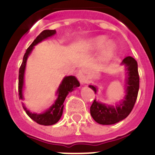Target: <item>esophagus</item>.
<instances>
[{"instance_id": "obj_1", "label": "esophagus", "mask_w": 155, "mask_h": 155, "mask_svg": "<svg viewBox=\"0 0 155 155\" xmlns=\"http://www.w3.org/2000/svg\"><path fill=\"white\" fill-rule=\"evenodd\" d=\"M78 78H79V80L81 83H85L86 81H87V78H86L85 74H84V71L82 70L79 72L78 74Z\"/></svg>"}]
</instances>
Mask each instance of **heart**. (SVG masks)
<instances>
[{
	"mask_svg": "<svg viewBox=\"0 0 155 155\" xmlns=\"http://www.w3.org/2000/svg\"><path fill=\"white\" fill-rule=\"evenodd\" d=\"M106 42V38L104 36H98L89 39L87 42V47L91 50H98L103 46L101 51L100 57L102 61H109L114 57L116 52V46L113 42ZM104 44L105 45H104Z\"/></svg>",
	"mask_w": 155,
	"mask_h": 155,
	"instance_id": "obj_1",
	"label": "heart"
}]
</instances>
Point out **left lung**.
<instances>
[{"label": "left lung", "instance_id": "8db88e82", "mask_svg": "<svg viewBox=\"0 0 155 155\" xmlns=\"http://www.w3.org/2000/svg\"><path fill=\"white\" fill-rule=\"evenodd\" d=\"M122 64H125L127 71V94L124 101L114 107L94 100L90 108L92 118L94 121L102 125L115 124L127 118L131 113L137 101L140 86L137 62L132 57H127L123 61ZM89 87L94 93H96V87L93 85H89Z\"/></svg>", "mask_w": 155, "mask_h": 155}]
</instances>
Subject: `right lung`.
<instances>
[{"label":"right lung","mask_w":155,"mask_h":155,"mask_svg":"<svg viewBox=\"0 0 155 155\" xmlns=\"http://www.w3.org/2000/svg\"><path fill=\"white\" fill-rule=\"evenodd\" d=\"M56 33V30H44L42 31L38 36L35 38V40L32 42L29 47L27 49L26 52L25 53L23 57V61L21 63V65L19 68V74H18V96L19 99L23 100L22 95V87L23 84H24V73L25 69V65H26V61L28 55L33 49L34 46L38 44L39 42L42 41L43 39H46L48 37L52 36ZM80 86V83L74 76H68L65 77L64 80L62 81V83L61 84L57 90V94H58L57 99L56 100L55 103L52 105L50 109H48L46 112L42 114H37V113H31L29 111L27 110L26 108L24 107V109L26 112L27 115L29 116L30 118L37 124L40 125L44 126H50L53 125L57 124L59 120L61 119V116L63 114V109H64V102L65 100L66 97L68 94V93L73 91L75 87H78Z\"/></svg>","instance_id":"obj_1"}]
</instances>
